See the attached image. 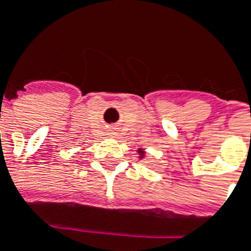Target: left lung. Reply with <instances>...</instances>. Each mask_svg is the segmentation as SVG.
Masks as SVG:
<instances>
[{"label":"left lung","instance_id":"obj_1","mask_svg":"<svg viewBox=\"0 0 251 251\" xmlns=\"http://www.w3.org/2000/svg\"><path fill=\"white\" fill-rule=\"evenodd\" d=\"M137 153H139V158L145 157V150H143V149H139V150H137Z\"/></svg>","mask_w":251,"mask_h":251}]
</instances>
